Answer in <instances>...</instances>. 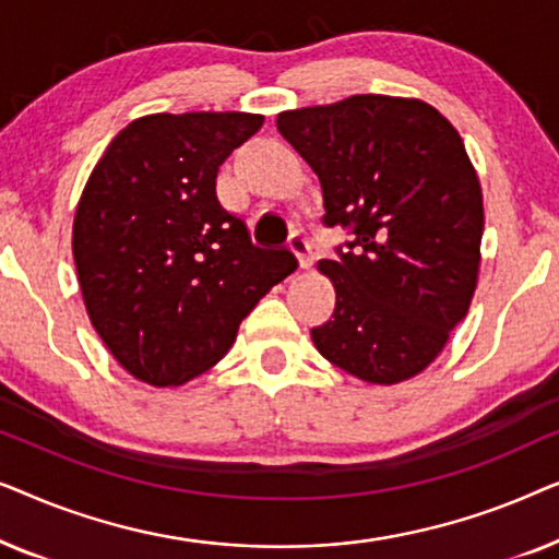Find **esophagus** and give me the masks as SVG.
Segmentation results:
<instances>
[{
    "mask_svg": "<svg viewBox=\"0 0 559 559\" xmlns=\"http://www.w3.org/2000/svg\"><path fill=\"white\" fill-rule=\"evenodd\" d=\"M289 249L295 251L297 262H300V270H308V266H312V247H310L308 236H305L302 231H295L293 236H289Z\"/></svg>",
    "mask_w": 559,
    "mask_h": 559,
    "instance_id": "obj_1",
    "label": "esophagus"
}]
</instances>
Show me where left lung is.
Listing matches in <instances>:
<instances>
[{
  "mask_svg": "<svg viewBox=\"0 0 559 559\" xmlns=\"http://www.w3.org/2000/svg\"><path fill=\"white\" fill-rule=\"evenodd\" d=\"M277 129L323 188L335 310L312 328L328 361L396 384L435 361L476 293L484 195L461 134L417 98L361 94L282 111Z\"/></svg>",
  "mask_w": 559,
  "mask_h": 559,
  "instance_id": "8db88e82",
  "label": "left lung"
}]
</instances>
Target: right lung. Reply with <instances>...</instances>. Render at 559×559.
Returning a JSON list of instances; mask_svg holds the SVG:
<instances>
[{"mask_svg": "<svg viewBox=\"0 0 559 559\" xmlns=\"http://www.w3.org/2000/svg\"><path fill=\"white\" fill-rule=\"evenodd\" d=\"M262 124L243 111L150 114L91 173L73 221L75 272L91 323L134 379L178 386L209 371L297 270L289 249L254 247L216 195L218 167Z\"/></svg>", "mask_w": 559, "mask_h": 559, "instance_id": "1", "label": "right lung"}]
</instances>
